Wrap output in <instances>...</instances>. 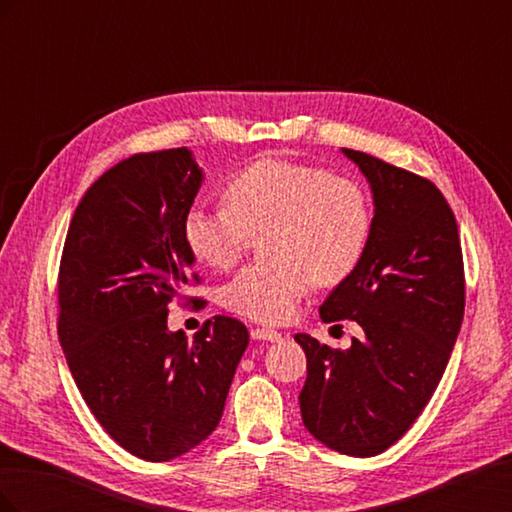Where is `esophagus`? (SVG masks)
<instances>
[{
    "label": "esophagus",
    "mask_w": 512,
    "mask_h": 512,
    "mask_svg": "<svg viewBox=\"0 0 512 512\" xmlns=\"http://www.w3.org/2000/svg\"><path fill=\"white\" fill-rule=\"evenodd\" d=\"M282 337H284L282 333H277L273 329H260V327L252 329V339H256V342H280Z\"/></svg>",
    "instance_id": "34e87169"
}]
</instances>
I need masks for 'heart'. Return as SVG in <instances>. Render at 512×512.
<instances>
[{
	"mask_svg": "<svg viewBox=\"0 0 512 512\" xmlns=\"http://www.w3.org/2000/svg\"><path fill=\"white\" fill-rule=\"evenodd\" d=\"M226 203L194 205L183 237L198 260L230 269L267 232L269 260L241 269L222 290L230 312L258 322L288 320L316 282H344L369 243L365 190L318 166L262 158L228 183Z\"/></svg>",
	"mask_w": 512,
	"mask_h": 512,
	"instance_id": "heart-1",
	"label": "heart"
}]
</instances>
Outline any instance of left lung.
<instances>
[{
  "instance_id": "8db88e82",
  "label": "left lung",
  "mask_w": 512,
  "mask_h": 512,
  "mask_svg": "<svg viewBox=\"0 0 512 512\" xmlns=\"http://www.w3.org/2000/svg\"><path fill=\"white\" fill-rule=\"evenodd\" d=\"M371 188L365 254L320 305L322 322L354 320L348 350L297 333L307 356L305 429L333 451L374 457L412 427L442 380L463 320L466 284L455 215L431 181L342 149Z\"/></svg>"
}]
</instances>
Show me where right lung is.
Instances as JSON below:
<instances>
[{
  "mask_svg": "<svg viewBox=\"0 0 512 512\" xmlns=\"http://www.w3.org/2000/svg\"><path fill=\"white\" fill-rule=\"evenodd\" d=\"M203 179L188 147L119 162L85 192L61 254L59 342L72 378L108 436L145 461L211 436L250 344L228 316L192 342L168 329V303L196 280L183 220Z\"/></svg>",
  "mask_w": 512,
  "mask_h": 512,
  "instance_id": "obj_1",
  "label": "right lung"
}]
</instances>
